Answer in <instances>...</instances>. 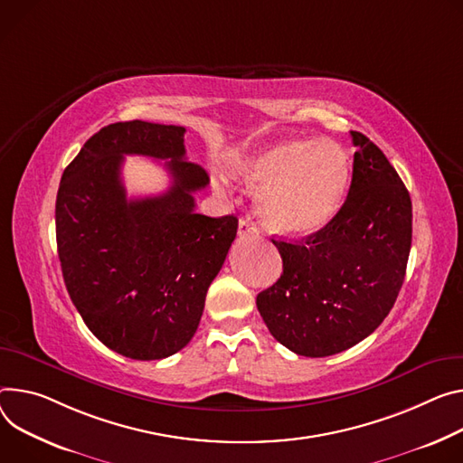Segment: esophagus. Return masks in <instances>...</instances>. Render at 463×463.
Returning <instances> with one entry per match:
<instances>
[{"mask_svg": "<svg viewBox=\"0 0 463 463\" xmlns=\"http://www.w3.org/2000/svg\"><path fill=\"white\" fill-rule=\"evenodd\" d=\"M259 229L249 218H241L238 223V236H257Z\"/></svg>", "mask_w": 463, "mask_h": 463, "instance_id": "esophagus-1", "label": "esophagus"}]
</instances>
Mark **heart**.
<instances>
[{
	"label": "heart",
	"instance_id": "1",
	"mask_svg": "<svg viewBox=\"0 0 463 463\" xmlns=\"http://www.w3.org/2000/svg\"><path fill=\"white\" fill-rule=\"evenodd\" d=\"M232 172L247 186H259L257 208L269 229L305 236L340 213L351 158L332 140L286 138L236 156ZM216 188L223 190V179H216Z\"/></svg>",
	"mask_w": 463,
	"mask_h": 463
}]
</instances>
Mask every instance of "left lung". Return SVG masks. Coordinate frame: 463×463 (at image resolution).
Segmentation results:
<instances>
[{
  "label": "left lung",
  "instance_id": "left-lung-1",
  "mask_svg": "<svg viewBox=\"0 0 463 463\" xmlns=\"http://www.w3.org/2000/svg\"><path fill=\"white\" fill-rule=\"evenodd\" d=\"M334 220L301 241L271 240L282 275L257 296L273 338L301 356L342 353L384 321L406 275L411 201L395 167L365 135Z\"/></svg>",
  "mask_w": 463,
  "mask_h": 463
}]
</instances>
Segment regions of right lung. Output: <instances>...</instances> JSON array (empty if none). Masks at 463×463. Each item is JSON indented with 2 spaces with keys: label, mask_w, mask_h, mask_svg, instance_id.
Listing matches in <instances>:
<instances>
[{
  "label": "right lung",
  "mask_w": 463,
  "mask_h": 463,
  "mask_svg": "<svg viewBox=\"0 0 463 463\" xmlns=\"http://www.w3.org/2000/svg\"><path fill=\"white\" fill-rule=\"evenodd\" d=\"M184 133L140 119L110 123L68 164L57 192V247L71 303L103 345L133 360L188 345L238 231L234 216L195 213L194 192L208 175L186 160ZM125 154L170 159L171 190L128 200Z\"/></svg>",
  "instance_id": "1"
}]
</instances>
